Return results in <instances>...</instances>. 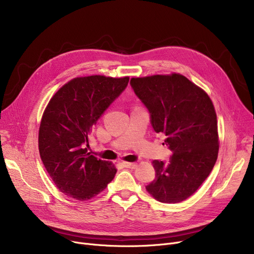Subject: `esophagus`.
I'll list each match as a JSON object with an SVG mask.
<instances>
[{
	"label": "esophagus",
	"mask_w": 254,
	"mask_h": 254,
	"mask_svg": "<svg viewBox=\"0 0 254 254\" xmlns=\"http://www.w3.org/2000/svg\"><path fill=\"white\" fill-rule=\"evenodd\" d=\"M124 166L126 168H128V169H136L138 167V164L136 163H127V162H125L124 163Z\"/></svg>",
	"instance_id": "esophagus-1"
}]
</instances>
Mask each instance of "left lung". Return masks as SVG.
Here are the masks:
<instances>
[{"label": "left lung", "mask_w": 254, "mask_h": 254, "mask_svg": "<svg viewBox=\"0 0 254 254\" xmlns=\"http://www.w3.org/2000/svg\"><path fill=\"white\" fill-rule=\"evenodd\" d=\"M130 85L150 112L156 132L167 136L170 162L153 161L155 179L146 186L158 202L180 203L193 194L218 156L217 116L208 93L185 76L152 75L130 79Z\"/></svg>", "instance_id": "1"}]
</instances>
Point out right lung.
<instances>
[{"instance_id": "add662e5", "label": "right lung", "mask_w": 254, "mask_h": 254, "mask_svg": "<svg viewBox=\"0 0 254 254\" xmlns=\"http://www.w3.org/2000/svg\"><path fill=\"white\" fill-rule=\"evenodd\" d=\"M129 77H76L50 99L39 127L40 157L57 188L78 201L103 191L116 168L87 151L92 126L124 91Z\"/></svg>"}]
</instances>
